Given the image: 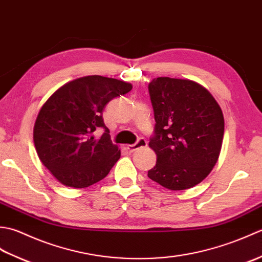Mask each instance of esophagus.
<instances>
[{
	"mask_svg": "<svg viewBox=\"0 0 262 262\" xmlns=\"http://www.w3.org/2000/svg\"><path fill=\"white\" fill-rule=\"evenodd\" d=\"M145 146H147V142H146V140H144V138H140V140H138L135 144H129V145H126L127 149L129 152H135L138 148H142Z\"/></svg>",
	"mask_w": 262,
	"mask_h": 262,
	"instance_id": "obj_1",
	"label": "esophagus"
}]
</instances>
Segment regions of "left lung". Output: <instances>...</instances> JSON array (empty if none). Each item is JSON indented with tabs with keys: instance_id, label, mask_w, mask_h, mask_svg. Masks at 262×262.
Instances as JSON below:
<instances>
[{
	"instance_id": "1",
	"label": "left lung",
	"mask_w": 262,
	"mask_h": 262,
	"mask_svg": "<svg viewBox=\"0 0 262 262\" xmlns=\"http://www.w3.org/2000/svg\"><path fill=\"white\" fill-rule=\"evenodd\" d=\"M155 135L148 145L157 164L148 178L170 190L194 187L219 160L224 116L210 92L197 82L158 77L148 84Z\"/></svg>"
}]
</instances>
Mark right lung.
<instances>
[{"instance_id": "1", "label": "right lung", "mask_w": 262, "mask_h": 262, "mask_svg": "<svg viewBox=\"0 0 262 262\" xmlns=\"http://www.w3.org/2000/svg\"><path fill=\"white\" fill-rule=\"evenodd\" d=\"M130 83L100 75L83 76L65 83L39 110L33 143L39 159L66 187L86 188L107 177L120 158L110 141L102 111L110 100L126 94ZM98 126L105 129L96 140Z\"/></svg>"}]
</instances>
